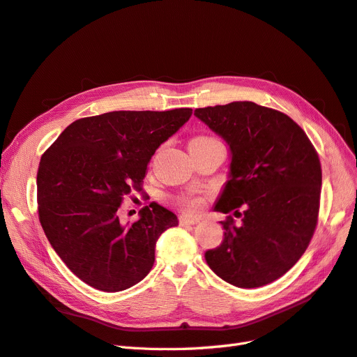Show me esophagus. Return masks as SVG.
I'll return each instance as SVG.
<instances>
[{
	"label": "esophagus",
	"instance_id": "34e87169",
	"mask_svg": "<svg viewBox=\"0 0 357 357\" xmlns=\"http://www.w3.org/2000/svg\"><path fill=\"white\" fill-rule=\"evenodd\" d=\"M199 222V219H197V218H189V215H185V214H181L180 218H178V223L180 225H195V223H198Z\"/></svg>",
	"mask_w": 357,
	"mask_h": 357
}]
</instances>
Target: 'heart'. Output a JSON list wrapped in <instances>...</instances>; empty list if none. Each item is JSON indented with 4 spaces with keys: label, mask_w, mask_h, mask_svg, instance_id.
Listing matches in <instances>:
<instances>
[{
    "label": "heart",
    "mask_w": 357,
    "mask_h": 357,
    "mask_svg": "<svg viewBox=\"0 0 357 357\" xmlns=\"http://www.w3.org/2000/svg\"><path fill=\"white\" fill-rule=\"evenodd\" d=\"M211 142H215V138L213 137H207V135H198V137H193L190 142H189V147L193 146H204V144H208ZM176 204L178 207H181L183 210L190 211V213H197L202 208L204 205V199L199 197H180L176 199Z\"/></svg>",
    "instance_id": "obj_1"
}]
</instances>
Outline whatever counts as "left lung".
<instances>
[{
  "instance_id": "obj_1",
  "label": "left lung",
  "mask_w": 357,
  "mask_h": 357,
  "mask_svg": "<svg viewBox=\"0 0 357 357\" xmlns=\"http://www.w3.org/2000/svg\"><path fill=\"white\" fill-rule=\"evenodd\" d=\"M195 116L231 149V178L214 210L223 243L205 261L225 282L243 289L275 282L294 266L314 235L321 165L314 146L295 121L252 101L197 109ZM243 213H239V208Z\"/></svg>"
}]
</instances>
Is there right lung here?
Masks as SVG:
<instances>
[{
	"label": "right lung",
	"mask_w": 357,
	"mask_h": 357,
	"mask_svg": "<svg viewBox=\"0 0 357 357\" xmlns=\"http://www.w3.org/2000/svg\"><path fill=\"white\" fill-rule=\"evenodd\" d=\"M192 109L110 112L63 129L41 156L37 172L38 219L70 271L102 291L137 284L155 262L160 234L178 220L152 202L123 223L119 208L143 190L147 164L176 134Z\"/></svg>",
	"instance_id": "1"
}]
</instances>
